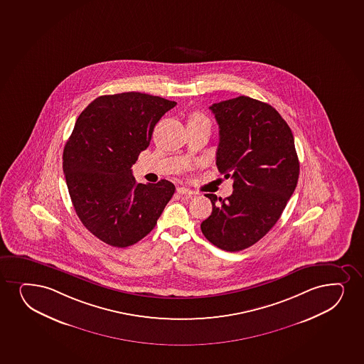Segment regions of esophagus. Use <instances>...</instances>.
<instances>
[{
  "label": "esophagus",
  "mask_w": 364,
  "mask_h": 364,
  "mask_svg": "<svg viewBox=\"0 0 364 364\" xmlns=\"http://www.w3.org/2000/svg\"><path fill=\"white\" fill-rule=\"evenodd\" d=\"M176 191H178V193H180V195H185V196L188 197L196 195V193H193V191H191V190L188 188H176Z\"/></svg>",
  "instance_id": "1"
}]
</instances>
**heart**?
<instances>
[{
    "label": "heart",
    "mask_w": 364,
    "mask_h": 364,
    "mask_svg": "<svg viewBox=\"0 0 364 364\" xmlns=\"http://www.w3.org/2000/svg\"><path fill=\"white\" fill-rule=\"evenodd\" d=\"M193 118H202V117H200V116H195V117H193Z\"/></svg>",
    "instance_id": "obj_1"
}]
</instances>
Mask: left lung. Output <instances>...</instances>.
<instances>
[{"instance_id": "8db88e82", "label": "left lung", "mask_w": 364, "mask_h": 364, "mask_svg": "<svg viewBox=\"0 0 364 364\" xmlns=\"http://www.w3.org/2000/svg\"><path fill=\"white\" fill-rule=\"evenodd\" d=\"M210 109L219 125L217 167L234 191L224 200L205 195L212 213L201 230L214 246L237 252L278 222L297 185L299 157L290 127L268 103L239 96Z\"/></svg>"}]
</instances>
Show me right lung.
<instances>
[{
  "mask_svg": "<svg viewBox=\"0 0 364 364\" xmlns=\"http://www.w3.org/2000/svg\"><path fill=\"white\" fill-rule=\"evenodd\" d=\"M176 102L141 92L105 95L77 117L63 151L70 200L84 227L113 247H128L157 224L176 186L139 184L132 167L154 128Z\"/></svg>",
  "mask_w": 364,
  "mask_h": 364,
  "instance_id": "obj_1",
  "label": "right lung"
}]
</instances>
